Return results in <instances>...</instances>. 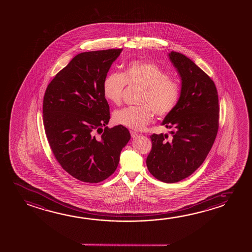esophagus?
Returning <instances> with one entry per match:
<instances>
[{
    "label": "esophagus",
    "mask_w": 252,
    "mask_h": 252,
    "mask_svg": "<svg viewBox=\"0 0 252 252\" xmlns=\"http://www.w3.org/2000/svg\"><path fill=\"white\" fill-rule=\"evenodd\" d=\"M130 133H131V136H132V138H135V137L139 135V133H138V132H134V131H130Z\"/></svg>",
    "instance_id": "34e87169"
}]
</instances>
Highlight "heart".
<instances>
[{
	"instance_id": "b5f03b06",
	"label": "heart",
	"mask_w": 252,
	"mask_h": 252,
	"mask_svg": "<svg viewBox=\"0 0 252 252\" xmlns=\"http://www.w3.org/2000/svg\"><path fill=\"white\" fill-rule=\"evenodd\" d=\"M126 84L142 87L139 106H128L113 113L116 124L140 130L149 124L155 112L164 117L173 111L180 96V85L177 80L157 63L146 61H132L125 67L123 73L108 74L103 83L105 99L119 105Z\"/></svg>"
}]
</instances>
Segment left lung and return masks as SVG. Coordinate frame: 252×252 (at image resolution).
<instances>
[{
    "mask_svg": "<svg viewBox=\"0 0 252 252\" xmlns=\"http://www.w3.org/2000/svg\"><path fill=\"white\" fill-rule=\"evenodd\" d=\"M169 58L181 78L176 107L161 125L167 134L154 133L147 158L149 172L164 183H177L193 173L205 161L219 127L218 93L213 80L186 55L170 52Z\"/></svg>",
    "mask_w": 252,
    "mask_h": 252,
    "instance_id": "8db88e82",
    "label": "left lung"
}]
</instances>
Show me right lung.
Segmentation results:
<instances>
[{
    "label": "right lung",
    "mask_w": 252,
    "mask_h": 252,
    "mask_svg": "<svg viewBox=\"0 0 252 252\" xmlns=\"http://www.w3.org/2000/svg\"><path fill=\"white\" fill-rule=\"evenodd\" d=\"M121 52L77 54L46 88L43 122L50 147L62 168L80 181L99 183L114 173L131 139L123 126H106L110 107L103 80Z\"/></svg>",
    "instance_id": "obj_1"
}]
</instances>
